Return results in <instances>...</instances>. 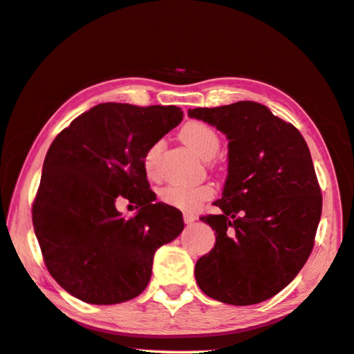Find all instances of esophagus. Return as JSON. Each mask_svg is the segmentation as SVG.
<instances>
[{
    "label": "esophagus",
    "mask_w": 354,
    "mask_h": 354,
    "mask_svg": "<svg viewBox=\"0 0 354 354\" xmlns=\"http://www.w3.org/2000/svg\"><path fill=\"white\" fill-rule=\"evenodd\" d=\"M195 221H197V216L192 214V212H186V214H184V222H186L187 225H190V223H194Z\"/></svg>",
    "instance_id": "esophagus-1"
}]
</instances>
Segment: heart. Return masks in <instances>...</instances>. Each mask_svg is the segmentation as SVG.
I'll return each mask as SVG.
<instances>
[{
  "label": "heart",
  "instance_id": "b5f03b06",
  "mask_svg": "<svg viewBox=\"0 0 354 354\" xmlns=\"http://www.w3.org/2000/svg\"><path fill=\"white\" fill-rule=\"evenodd\" d=\"M179 137L187 147L201 159L209 160L221 148V137L214 127L201 121H189L184 124ZM162 148V142H157L145 156V170L148 175L154 173L156 157ZM212 197L211 186H183V184H168L160 190V200L183 211H192L200 203Z\"/></svg>",
  "mask_w": 354,
  "mask_h": 354
}]
</instances>
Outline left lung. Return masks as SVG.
Returning a JSON list of instances; mask_svg holds the SVG:
<instances>
[{"label": "left lung", "instance_id": "1", "mask_svg": "<svg viewBox=\"0 0 354 354\" xmlns=\"http://www.w3.org/2000/svg\"><path fill=\"white\" fill-rule=\"evenodd\" d=\"M189 116L228 140L221 212L200 217L216 244L195 279L212 299L258 304L287 287L313 249L323 200L310 151L298 129L252 100L189 109Z\"/></svg>", "mask_w": 354, "mask_h": 354}]
</instances>
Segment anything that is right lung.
Returning a JSON list of instances; mask_svg holds the SVG:
<instances>
[{"label": "right lung", "instance_id": "1", "mask_svg": "<svg viewBox=\"0 0 354 354\" xmlns=\"http://www.w3.org/2000/svg\"><path fill=\"white\" fill-rule=\"evenodd\" d=\"M183 121L175 105L106 102L77 116L48 148L32 205L44 261L67 293L106 306L147 288L156 250L183 232L181 211L156 201L149 148ZM139 207L124 219L115 200Z\"/></svg>", "mask_w": 354, "mask_h": 354}]
</instances>
